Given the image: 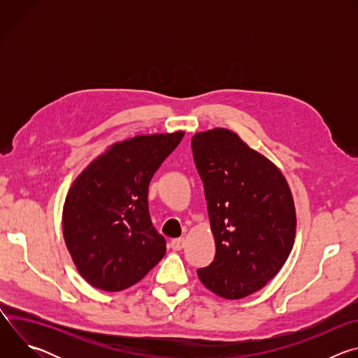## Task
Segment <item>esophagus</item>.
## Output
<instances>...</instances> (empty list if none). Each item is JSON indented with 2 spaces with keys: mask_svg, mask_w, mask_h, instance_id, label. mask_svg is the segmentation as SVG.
Masks as SVG:
<instances>
[{
  "mask_svg": "<svg viewBox=\"0 0 358 358\" xmlns=\"http://www.w3.org/2000/svg\"><path fill=\"white\" fill-rule=\"evenodd\" d=\"M170 245H171L173 250H181L184 248V245H185V239L184 238H176V239L171 241Z\"/></svg>",
  "mask_w": 358,
  "mask_h": 358,
  "instance_id": "obj_1",
  "label": "esophagus"
}]
</instances>
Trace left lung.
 I'll return each instance as SVG.
<instances>
[{
	"label": "left lung",
	"instance_id": "1",
	"mask_svg": "<svg viewBox=\"0 0 358 358\" xmlns=\"http://www.w3.org/2000/svg\"><path fill=\"white\" fill-rule=\"evenodd\" d=\"M191 147L217 248L198 278L224 299L246 297L276 276L293 248L290 188L272 162L231 130L196 133Z\"/></svg>",
	"mask_w": 358,
	"mask_h": 358
}]
</instances>
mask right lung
<instances>
[{
    "instance_id": "add662e5",
    "label": "right lung",
    "mask_w": 358,
    "mask_h": 358,
    "mask_svg": "<svg viewBox=\"0 0 358 358\" xmlns=\"http://www.w3.org/2000/svg\"><path fill=\"white\" fill-rule=\"evenodd\" d=\"M182 137L176 131L116 143L73 181L64 206V238L93 287L124 290L163 259L166 239L150 218L148 185Z\"/></svg>"
}]
</instances>
